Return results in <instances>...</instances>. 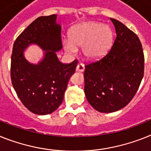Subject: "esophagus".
I'll use <instances>...</instances> for the list:
<instances>
[{
	"instance_id": "obj_1",
	"label": "esophagus",
	"mask_w": 151,
	"mask_h": 151,
	"mask_svg": "<svg viewBox=\"0 0 151 151\" xmlns=\"http://www.w3.org/2000/svg\"><path fill=\"white\" fill-rule=\"evenodd\" d=\"M84 64H82V63H79V64H78V66H77V68H76V70H78V71H80V72H83V70H84Z\"/></svg>"
}]
</instances>
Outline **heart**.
<instances>
[{
	"label": "heart",
	"mask_w": 151,
	"mask_h": 151,
	"mask_svg": "<svg viewBox=\"0 0 151 151\" xmlns=\"http://www.w3.org/2000/svg\"><path fill=\"white\" fill-rule=\"evenodd\" d=\"M70 40H63L64 50L70 54L77 52V47H82L87 58L95 59L108 50L113 40L110 27L100 23L88 22L76 26L70 33Z\"/></svg>",
	"instance_id": "b5f03b06"
}]
</instances>
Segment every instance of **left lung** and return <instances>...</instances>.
<instances>
[{
    "instance_id": "left-lung-1",
    "label": "left lung",
    "mask_w": 151,
    "mask_h": 151,
    "mask_svg": "<svg viewBox=\"0 0 151 151\" xmlns=\"http://www.w3.org/2000/svg\"><path fill=\"white\" fill-rule=\"evenodd\" d=\"M116 37L111 49L85 66L84 93L90 104L101 113H112L128 104L144 77L142 45L135 33L110 18Z\"/></svg>"
}]
</instances>
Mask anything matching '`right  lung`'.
<instances>
[{
	"label": "right lung",
	"instance_id": "right-lung-1",
	"mask_svg": "<svg viewBox=\"0 0 151 151\" xmlns=\"http://www.w3.org/2000/svg\"><path fill=\"white\" fill-rule=\"evenodd\" d=\"M61 26L57 15L39 17L17 37L11 54V78L19 99L35 114H51L64 99L68 81L75 72L78 60L62 64L56 52L62 49ZM36 44L44 50L38 64H31L23 55L26 48Z\"/></svg>",
	"mask_w": 151,
	"mask_h": 151
}]
</instances>
